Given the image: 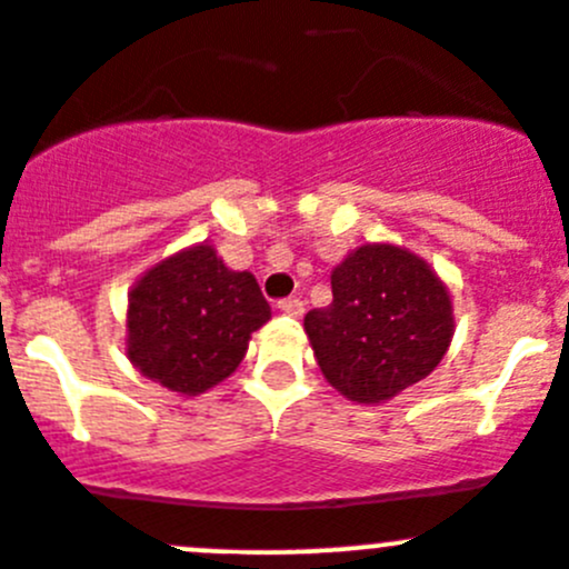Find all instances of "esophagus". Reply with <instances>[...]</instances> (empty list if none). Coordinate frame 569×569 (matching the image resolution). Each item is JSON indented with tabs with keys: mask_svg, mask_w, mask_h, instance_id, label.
Segmentation results:
<instances>
[{
	"mask_svg": "<svg viewBox=\"0 0 569 569\" xmlns=\"http://www.w3.org/2000/svg\"><path fill=\"white\" fill-rule=\"evenodd\" d=\"M278 308L283 313H289V317H302L306 313V302L297 300V297H286V300L278 302Z\"/></svg>",
	"mask_w": 569,
	"mask_h": 569,
	"instance_id": "34e87169",
	"label": "esophagus"
}]
</instances>
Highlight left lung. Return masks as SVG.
Returning <instances> with one entry per match:
<instances>
[{"mask_svg": "<svg viewBox=\"0 0 569 569\" xmlns=\"http://www.w3.org/2000/svg\"><path fill=\"white\" fill-rule=\"evenodd\" d=\"M333 302L306 313L319 369L347 400L383 402L428 378L453 339L439 274L395 244H363L330 274Z\"/></svg>", "mask_w": 569, "mask_h": 569, "instance_id": "1", "label": "left lung"}]
</instances>
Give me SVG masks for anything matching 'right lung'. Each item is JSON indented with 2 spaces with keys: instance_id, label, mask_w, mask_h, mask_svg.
Segmentation results:
<instances>
[{
  "instance_id": "obj_1",
  "label": "right lung",
  "mask_w": 569,
  "mask_h": 569,
  "mask_svg": "<svg viewBox=\"0 0 569 569\" xmlns=\"http://www.w3.org/2000/svg\"><path fill=\"white\" fill-rule=\"evenodd\" d=\"M127 300L130 363L189 397L233 375L252 330L272 317L258 280L224 267L211 244L163 258L136 280Z\"/></svg>"
}]
</instances>
